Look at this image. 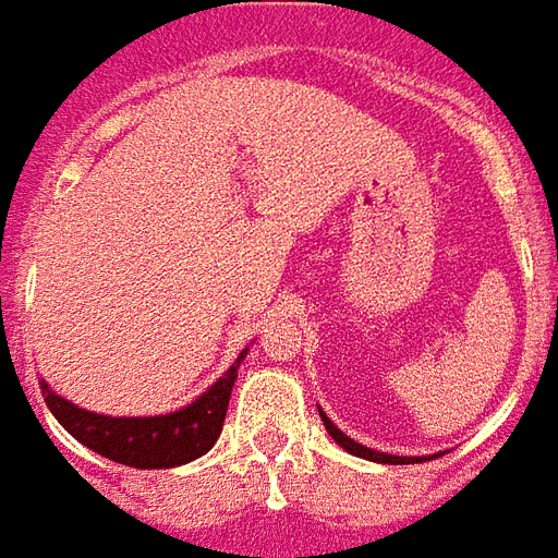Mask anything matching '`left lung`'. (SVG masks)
Wrapping results in <instances>:
<instances>
[{
	"mask_svg": "<svg viewBox=\"0 0 558 558\" xmlns=\"http://www.w3.org/2000/svg\"><path fill=\"white\" fill-rule=\"evenodd\" d=\"M318 414H322L324 426H327V433L333 436L336 445H339V448H345L349 453H354V457H363V460H373V462H387V465H409V462L424 460V457H393V453H378V450L366 448V445H357V441L345 436V433H342V429H339V426H336L333 421L322 412V409H318Z\"/></svg>",
	"mask_w": 558,
	"mask_h": 558,
	"instance_id": "left-lung-1",
	"label": "left lung"
}]
</instances>
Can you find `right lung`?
Returning <instances> with one entry per match:
<instances>
[{
	"instance_id": "obj_1",
	"label": "right lung",
	"mask_w": 558,
	"mask_h": 558,
	"mask_svg": "<svg viewBox=\"0 0 558 558\" xmlns=\"http://www.w3.org/2000/svg\"><path fill=\"white\" fill-rule=\"evenodd\" d=\"M243 357L246 351L192 405L159 417H108V414L86 412L69 399L57 397L47 381H41V393L59 424L89 450L134 469H173L204 457L216 445L222 433L231 387L236 381V366L243 363Z\"/></svg>"
}]
</instances>
